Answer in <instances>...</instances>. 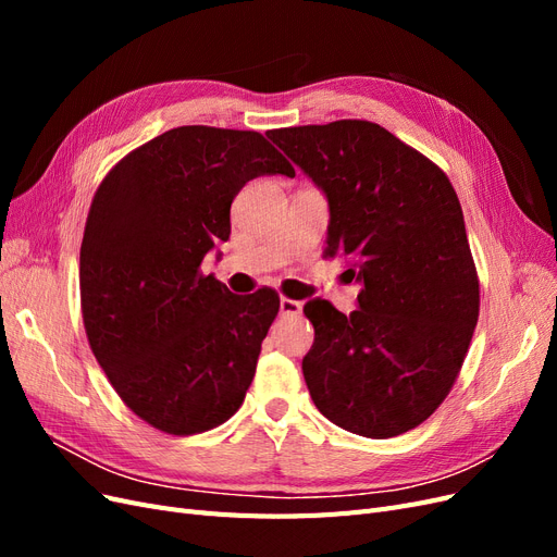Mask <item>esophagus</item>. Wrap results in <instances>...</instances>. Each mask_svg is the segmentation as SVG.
Here are the masks:
<instances>
[{"instance_id":"1","label":"esophagus","mask_w":557,"mask_h":557,"mask_svg":"<svg viewBox=\"0 0 557 557\" xmlns=\"http://www.w3.org/2000/svg\"><path fill=\"white\" fill-rule=\"evenodd\" d=\"M297 313H301V301L281 297V315H297Z\"/></svg>"}]
</instances>
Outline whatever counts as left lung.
Returning <instances> with one entry per match:
<instances>
[{
    "label": "left lung",
    "instance_id": "8db88e82",
    "mask_svg": "<svg viewBox=\"0 0 557 557\" xmlns=\"http://www.w3.org/2000/svg\"><path fill=\"white\" fill-rule=\"evenodd\" d=\"M330 205L325 258L362 290L350 315L307 301L301 372L318 411L352 434L418 428L450 393L479 320L460 199L430 158L369 121L269 129Z\"/></svg>",
    "mask_w": 557,
    "mask_h": 557
}]
</instances>
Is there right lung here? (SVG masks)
<instances>
[{
	"label": "right lung",
	"mask_w": 557,
	"mask_h": 557,
	"mask_svg": "<svg viewBox=\"0 0 557 557\" xmlns=\"http://www.w3.org/2000/svg\"><path fill=\"white\" fill-rule=\"evenodd\" d=\"M262 174L295 176L260 132L183 125L134 148L99 183L81 244L90 348L125 407L188 436L237 413L281 299L201 274L230 239V207Z\"/></svg>",
	"instance_id": "obj_1"
}]
</instances>
